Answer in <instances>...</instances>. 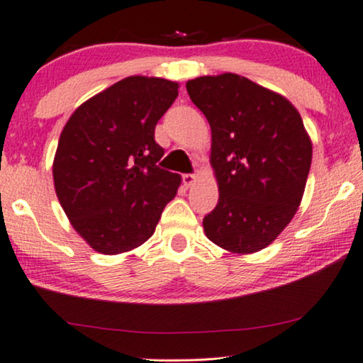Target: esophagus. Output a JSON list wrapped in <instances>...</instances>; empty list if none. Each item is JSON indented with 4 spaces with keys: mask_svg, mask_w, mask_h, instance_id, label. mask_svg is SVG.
<instances>
[{
    "mask_svg": "<svg viewBox=\"0 0 363 363\" xmlns=\"http://www.w3.org/2000/svg\"><path fill=\"white\" fill-rule=\"evenodd\" d=\"M196 181H197L196 174H182V182L186 187H191Z\"/></svg>",
    "mask_w": 363,
    "mask_h": 363,
    "instance_id": "esophagus-1",
    "label": "esophagus"
}]
</instances>
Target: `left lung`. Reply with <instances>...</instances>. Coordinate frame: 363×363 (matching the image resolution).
<instances>
[{
	"label": "left lung",
	"mask_w": 363,
	"mask_h": 363,
	"mask_svg": "<svg viewBox=\"0 0 363 363\" xmlns=\"http://www.w3.org/2000/svg\"><path fill=\"white\" fill-rule=\"evenodd\" d=\"M212 128L210 164L218 203L205 235L236 254L264 250L294 218L311 166V140L298 111L274 91L235 73L187 81Z\"/></svg>",
	"instance_id": "8db88e82"
}]
</instances>
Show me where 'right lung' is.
Listing matches in <instances>:
<instances>
[{
  "mask_svg": "<svg viewBox=\"0 0 363 363\" xmlns=\"http://www.w3.org/2000/svg\"><path fill=\"white\" fill-rule=\"evenodd\" d=\"M179 84L128 77L81 104L53 160L57 197L79 236L102 254L132 251L155 233L181 176L156 164L155 127Z\"/></svg>",
  "mask_w": 363,
  "mask_h": 363,
  "instance_id": "right-lung-1",
  "label": "right lung"
}]
</instances>
